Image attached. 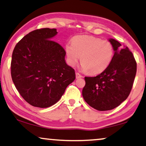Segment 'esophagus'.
Wrapping results in <instances>:
<instances>
[{"label":"esophagus","instance_id":"esophagus-1","mask_svg":"<svg viewBox=\"0 0 146 146\" xmlns=\"http://www.w3.org/2000/svg\"><path fill=\"white\" fill-rule=\"evenodd\" d=\"M75 75H76V78H77V79H79V78L82 77L81 75H80V74H79V73H77V72L75 73Z\"/></svg>","mask_w":146,"mask_h":146}]
</instances>
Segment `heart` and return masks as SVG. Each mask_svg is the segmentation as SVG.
Instances as JSON below:
<instances>
[{
	"instance_id": "heart-1",
	"label": "heart",
	"mask_w": 146,
	"mask_h": 146,
	"mask_svg": "<svg viewBox=\"0 0 146 146\" xmlns=\"http://www.w3.org/2000/svg\"><path fill=\"white\" fill-rule=\"evenodd\" d=\"M67 61L75 66L80 57L81 69L91 75L101 73L110 66L114 55V48L110 41L90 35L74 37L72 43L66 46Z\"/></svg>"
}]
</instances>
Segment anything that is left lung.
Segmentation results:
<instances>
[{
	"instance_id": "8db88e82",
	"label": "left lung",
	"mask_w": 146,
	"mask_h": 146,
	"mask_svg": "<svg viewBox=\"0 0 146 146\" xmlns=\"http://www.w3.org/2000/svg\"><path fill=\"white\" fill-rule=\"evenodd\" d=\"M114 55L107 69L96 77H85L82 96L87 104L98 111H108L119 106L127 98L136 73V62L129 48L113 38Z\"/></svg>"
}]
</instances>
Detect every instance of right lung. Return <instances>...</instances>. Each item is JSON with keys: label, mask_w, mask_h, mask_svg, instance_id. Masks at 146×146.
Here are the masks:
<instances>
[{"label": "right lung", "mask_w": 146, "mask_h": 146, "mask_svg": "<svg viewBox=\"0 0 146 146\" xmlns=\"http://www.w3.org/2000/svg\"><path fill=\"white\" fill-rule=\"evenodd\" d=\"M56 29L34 30L15 46L11 62L13 82L25 100L34 107H50L60 100L75 79L65 61L66 51L52 38Z\"/></svg>", "instance_id": "obj_1"}]
</instances>
